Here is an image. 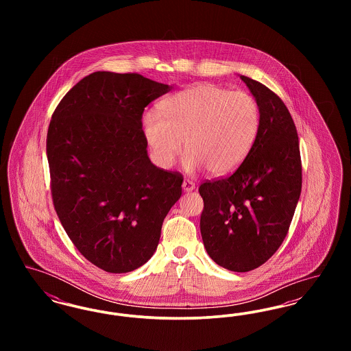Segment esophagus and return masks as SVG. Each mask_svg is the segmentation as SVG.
Here are the masks:
<instances>
[{
	"label": "esophagus",
	"mask_w": 351,
	"mask_h": 351,
	"mask_svg": "<svg viewBox=\"0 0 351 351\" xmlns=\"http://www.w3.org/2000/svg\"><path fill=\"white\" fill-rule=\"evenodd\" d=\"M183 189L185 192H191V191H193V189H195V183H193L192 180L184 179Z\"/></svg>",
	"instance_id": "1"
}]
</instances>
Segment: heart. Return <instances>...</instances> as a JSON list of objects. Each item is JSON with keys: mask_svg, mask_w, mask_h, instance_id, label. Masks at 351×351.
Instances as JSON below:
<instances>
[{"mask_svg": "<svg viewBox=\"0 0 351 351\" xmlns=\"http://www.w3.org/2000/svg\"><path fill=\"white\" fill-rule=\"evenodd\" d=\"M159 116L146 114L142 129L158 166L169 168L186 154L189 172L204 167L225 176L250 154L261 129V108L243 90L204 84L180 90L159 104Z\"/></svg>", "mask_w": 351, "mask_h": 351, "instance_id": "b5f03b06", "label": "heart"}]
</instances>
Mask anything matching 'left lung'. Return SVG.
<instances>
[{
  "label": "left lung",
  "mask_w": 351,
  "mask_h": 351,
  "mask_svg": "<svg viewBox=\"0 0 351 351\" xmlns=\"http://www.w3.org/2000/svg\"><path fill=\"white\" fill-rule=\"evenodd\" d=\"M261 108V129L250 154L232 175L206 180L200 230L218 266L247 272L283 243L301 193V158L295 122L282 99L241 76Z\"/></svg>",
  "instance_id": "left-lung-1"
}]
</instances>
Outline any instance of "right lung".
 <instances>
[{
	"label": "right lung",
	"instance_id": "1",
	"mask_svg": "<svg viewBox=\"0 0 351 351\" xmlns=\"http://www.w3.org/2000/svg\"><path fill=\"white\" fill-rule=\"evenodd\" d=\"M169 90L139 73L99 71L56 106L47 132L51 195L69 239L112 274L143 266L182 196L183 175L151 163L142 114Z\"/></svg>",
	"mask_w": 351,
	"mask_h": 351
}]
</instances>
